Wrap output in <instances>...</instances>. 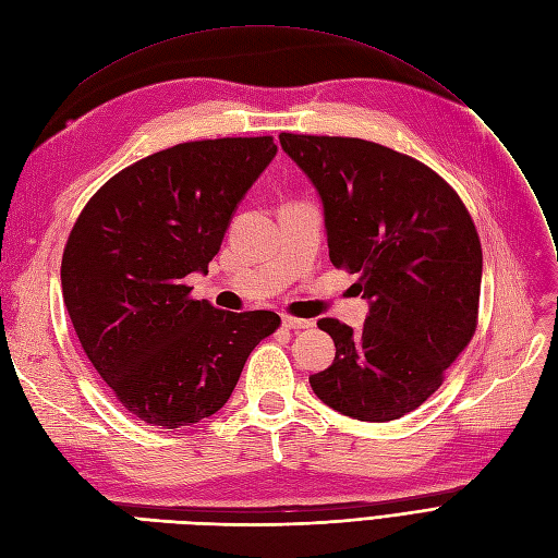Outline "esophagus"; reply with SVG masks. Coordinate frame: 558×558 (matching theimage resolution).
<instances>
[{
    "label": "esophagus",
    "mask_w": 558,
    "mask_h": 558,
    "mask_svg": "<svg viewBox=\"0 0 558 558\" xmlns=\"http://www.w3.org/2000/svg\"><path fill=\"white\" fill-rule=\"evenodd\" d=\"M281 325L286 330H306V328H312V320H304V318H295V316H283L281 318Z\"/></svg>",
    "instance_id": "obj_1"
}]
</instances>
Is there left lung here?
<instances>
[{"label": "left lung", "instance_id": "left-lung-1", "mask_svg": "<svg viewBox=\"0 0 558 558\" xmlns=\"http://www.w3.org/2000/svg\"><path fill=\"white\" fill-rule=\"evenodd\" d=\"M279 143L318 191L330 260L357 275L369 302L360 332L318 320L337 353L310 376L312 390L355 420L407 415L475 332L483 248L469 209L432 168L378 143L298 133Z\"/></svg>", "mask_w": 558, "mask_h": 558}]
</instances>
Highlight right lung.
I'll use <instances>...</instances> for the list:
<instances>
[{"instance_id": "1", "label": "right lung", "mask_w": 558, "mask_h": 558, "mask_svg": "<svg viewBox=\"0 0 558 558\" xmlns=\"http://www.w3.org/2000/svg\"><path fill=\"white\" fill-rule=\"evenodd\" d=\"M277 155L270 136L182 143L110 178L75 221L62 258L73 330L122 407L178 429L215 415L275 312L191 300L246 191Z\"/></svg>"}]
</instances>
